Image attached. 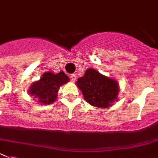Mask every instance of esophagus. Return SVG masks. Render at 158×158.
<instances>
[{"mask_svg": "<svg viewBox=\"0 0 158 158\" xmlns=\"http://www.w3.org/2000/svg\"><path fill=\"white\" fill-rule=\"evenodd\" d=\"M70 78H71V81L75 82V80H76V75H75V74H71V75H70Z\"/></svg>", "mask_w": 158, "mask_h": 158, "instance_id": "obj_1", "label": "esophagus"}]
</instances>
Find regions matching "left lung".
I'll return each instance as SVG.
<instances>
[{
    "mask_svg": "<svg viewBox=\"0 0 158 158\" xmlns=\"http://www.w3.org/2000/svg\"><path fill=\"white\" fill-rule=\"evenodd\" d=\"M76 85L84 99L94 107L107 108L118 100L120 86L117 80L93 68L87 69L84 75L77 79Z\"/></svg>",
    "mask_w": 158,
    "mask_h": 158,
    "instance_id": "8db88e82",
    "label": "left lung"
}]
</instances>
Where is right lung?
<instances>
[{"label":"right lung","mask_w":158,"mask_h":158,"mask_svg":"<svg viewBox=\"0 0 158 158\" xmlns=\"http://www.w3.org/2000/svg\"><path fill=\"white\" fill-rule=\"evenodd\" d=\"M70 79L63 71L54 74L45 72L39 80L32 83L29 87V94L34 96L35 101L40 104H51L57 99L60 87L68 83Z\"/></svg>","instance_id":"obj_1"}]
</instances>
